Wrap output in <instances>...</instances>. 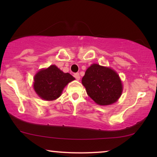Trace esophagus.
<instances>
[{
	"mask_svg": "<svg viewBox=\"0 0 157 157\" xmlns=\"http://www.w3.org/2000/svg\"><path fill=\"white\" fill-rule=\"evenodd\" d=\"M74 76L77 81L80 80V75H79L78 73H76V74H74Z\"/></svg>",
	"mask_w": 157,
	"mask_h": 157,
	"instance_id": "1",
	"label": "esophagus"
}]
</instances>
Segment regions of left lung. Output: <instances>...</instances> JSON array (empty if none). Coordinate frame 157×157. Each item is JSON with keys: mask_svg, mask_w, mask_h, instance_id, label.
<instances>
[{"mask_svg": "<svg viewBox=\"0 0 157 157\" xmlns=\"http://www.w3.org/2000/svg\"><path fill=\"white\" fill-rule=\"evenodd\" d=\"M81 82L88 95L101 106L117 101L123 90L121 79L115 71L96 63L87 68Z\"/></svg>", "mask_w": 157, "mask_h": 157, "instance_id": "1", "label": "left lung"}]
</instances>
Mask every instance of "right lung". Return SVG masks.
<instances>
[{
	"label": "right lung",
	"mask_w": 157,
	"mask_h": 157,
	"mask_svg": "<svg viewBox=\"0 0 157 157\" xmlns=\"http://www.w3.org/2000/svg\"><path fill=\"white\" fill-rule=\"evenodd\" d=\"M74 79L70 74L63 73L56 66L51 65L35 75L33 88L42 99L53 101L61 95L64 87Z\"/></svg>",
	"instance_id": "1"
}]
</instances>
